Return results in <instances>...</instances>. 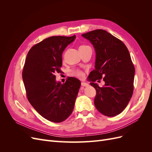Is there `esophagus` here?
Returning a JSON list of instances; mask_svg holds the SVG:
<instances>
[{"label":"esophagus","instance_id":"esophagus-1","mask_svg":"<svg viewBox=\"0 0 152 152\" xmlns=\"http://www.w3.org/2000/svg\"><path fill=\"white\" fill-rule=\"evenodd\" d=\"M81 85H82V86H84V87H87V86H89L88 84L86 83V82H81Z\"/></svg>","mask_w":152,"mask_h":152}]
</instances>
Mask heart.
Listing matches in <instances>:
<instances>
[{
  "label": "heart",
  "mask_w": 152,
  "mask_h": 152,
  "mask_svg": "<svg viewBox=\"0 0 152 152\" xmlns=\"http://www.w3.org/2000/svg\"><path fill=\"white\" fill-rule=\"evenodd\" d=\"M72 75L73 76H75L77 78H79V79H82L84 77V72H82L79 70H73L72 71Z\"/></svg>",
  "instance_id": "obj_1"
}]
</instances>
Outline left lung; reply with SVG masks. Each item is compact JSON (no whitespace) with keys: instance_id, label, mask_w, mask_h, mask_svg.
<instances>
[{"instance_id":"1","label":"left lung","mask_w":152,"mask_h":152,"mask_svg":"<svg viewBox=\"0 0 152 152\" xmlns=\"http://www.w3.org/2000/svg\"><path fill=\"white\" fill-rule=\"evenodd\" d=\"M82 36L90 41L96 52L95 69L88 77L96 91L95 107L105 116H116L126 108L133 93L135 69L129 52L121 40L105 30ZM102 78L105 85L100 88L94 82Z\"/></svg>"}]
</instances>
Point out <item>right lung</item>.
I'll return each instance as SVG.
<instances>
[{"label":"right lung","mask_w":152,"mask_h":152,"mask_svg":"<svg viewBox=\"0 0 152 152\" xmlns=\"http://www.w3.org/2000/svg\"><path fill=\"white\" fill-rule=\"evenodd\" d=\"M76 38L53 36L32 47L27 54L22 73L26 96L31 105L47 120L59 123L70 115L81 85L74 77L65 83L56 80L61 72L62 54Z\"/></svg>","instance_id":"1"}]
</instances>
